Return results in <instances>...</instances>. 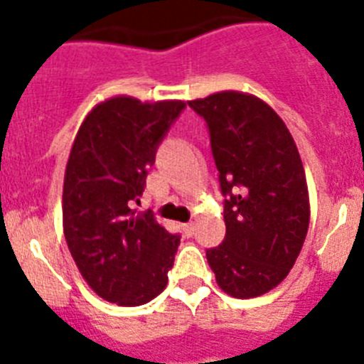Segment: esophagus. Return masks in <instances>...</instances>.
<instances>
[{
  "mask_svg": "<svg viewBox=\"0 0 364 364\" xmlns=\"http://www.w3.org/2000/svg\"><path fill=\"white\" fill-rule=\"evenodd\" d=\"M182 230H184L186 237H193V233H195V224H193V222H188V224H182Z\"/></svg>",
  "mask_w": 364,
  "mask_h": 364,
  "instance_id": "34e87169",
  "label": "esophagus"
}]
</instances>
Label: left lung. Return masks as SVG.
<instances>
[{
	"label": "left lung",
	"instance_id": "8db88e82",
	"mask_svg": "<svg viewBox=\"0 0 364 364\" xmlns=\"http://www.w3.org/2000/svg\"><path fill=\"white\" fill-rule=\"evenodd\" d=\"M205 120L224 195L226 237L205 250L237 299L273 290L294 268L310 224L304 167L284 122L262 100L224 91L191 100Z\"/></svg>",
	"mask_w": 364,
	"mask_h": 364
}]
</instances>
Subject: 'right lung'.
Segmentation results:
<instances>
[{"mask_svg":"<svg viewBox=\"0 0 364 364\" xmlns=\"http://www.w3.org/2000/svg\"><path fill=\"white\" fill-rule=\"evenodd\" d=\"M184 102L142 104L117 96L96 105L80 127L63 182V233L87 284L120 306H140L167 284L180 244L154 220L136 215L156 149Z\"/></svg>","mask_w":364,"mask_h":364,"instance_id":"obj_1","label":"right lung"}]
</instances>
